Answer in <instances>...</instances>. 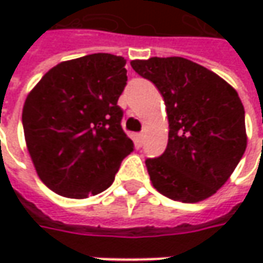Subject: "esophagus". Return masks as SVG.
<instances>
[{
	"instance_id": "obj_1",
	"label": "esophagus",
	"mask_w": 263,
	"mask_h": 263,
	"mask_svg": "<svg viewBox=\"0 0 263 263\" xmlns=\"http://www.w3.org/2000/svg\"><path fill=\"white\" fill-rule=\"evenodd\" d=\"M136 139H137V142L142 145V143H143V140H145V135H143V133H139V135L136 136Z\"/></svg>"
}]
</instances>
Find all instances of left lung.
<instances>
[{"label":"left lung","mask_w":263,"mask_h":263,"mask_svg":"<svg viewBox=\"0 0 263 263\" xmlns=\"http://www.w3.org/2000/svg\"><path fill=\"white\" fill-rule=\"evenodd\" d=\"M130 64L158 87L167 106V149L146 159L154 187L184 203L212 196L236 170L248 145L237 92L214 71L181 57Z\"/></svg>","instance_id":"1"}]
</instances>
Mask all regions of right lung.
<instances>
[{
  "instance_id": "add662e5",
  "label": "right lung",
  "mask_w": 263,
  "mask_h": 263,
  "mask_svg": "<svg viewBox=\"0 0 263 263\" xmlns=\"http://www.w3.org/2000/svg\"><path fill=\"white\" fill-rule=\"evenodd\" d=\"M126 85V60L101 52L52 67L27 95L26 145L52 192L85 199L112 184L121 161L135 149L117 105Z\"/></svg>"
}]
</instances>
